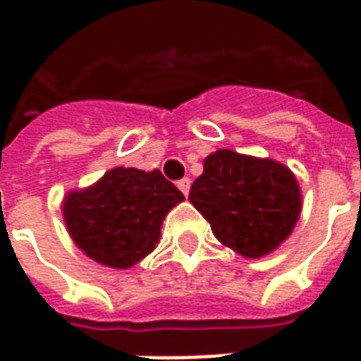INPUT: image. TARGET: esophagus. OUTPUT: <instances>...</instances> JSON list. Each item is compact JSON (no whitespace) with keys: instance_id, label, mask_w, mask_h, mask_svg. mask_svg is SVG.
<instances>
[{"instance_id":"esophagus-1","label":"esophagus","mask_w":361,"mask_h":361,"mask_svg":"<svg viewBox=\"0 0 361 361\" xmlns=\"http://www.w3.org/2000/svg\"><path fill=\"white\" fill-rule=\"evenodd\" d=\"M178 188H180V191L183 193V195L188 197L189 189H191V180H189V178H183V180L178 181Z\"/></svg>"}]
</instances>
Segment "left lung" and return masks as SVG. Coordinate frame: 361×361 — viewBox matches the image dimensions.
I'll list each match as a JSON object with an SVG mask.
<instances>
[{"label": "left lung", "mask_w": 361, "mask_h": 361, "mask_svg": "<svg viewBox=\"0 0 361 361\" xmlns=\"http://www.w3.org/2000/svg\"><path fill=\"white\" fill-rule=\"evenodd\" d=\"M189 201L222 245L247 259L279 250L302 212V191L288 166L230 149L204 158Z\"/></svg>", "instance_id": "1"}]
</instances>
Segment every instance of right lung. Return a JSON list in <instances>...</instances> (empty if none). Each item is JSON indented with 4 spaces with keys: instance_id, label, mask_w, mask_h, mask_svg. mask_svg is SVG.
<instances>
[{
    "instance_id": "add662e5",
    "label": "right lung",
    "mask_w": 361,
    "mask_h": 361,
    "mask_svg": "<svg viewBox=\"0 0 361 361\" xmlns=\"http://www.w3.org/2000/svg\"><path fill=\"white\" fill-rule=\"evenodd\" d=\"M181 201L185 197L160 170L118 166L89 188L69 191L61 212L87 257L123 271L154 251L166 214Z\"/></svg>"
}]
</instances>
